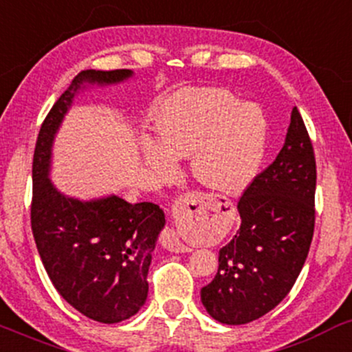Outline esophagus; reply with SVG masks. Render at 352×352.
<instances>
[{"instance_id":"1","label":"esophagus","mask_w":352,"mask_h":352,"mask_svg":"<svg viewBox=\"0 0 352 352\" xmlns=\"http://www.w3.org/2000/svg\"><path fill=\"white\" fill-rule=\"evenodd\" d=\"M186 203L189 204V199L181 201V203H177V204H186ZM163 244H164L166 250H169L173 252H188V251H191V248H188L186 244H184L183 241L179 239V234H177L176 229H173V228H168L164 231Z\"/></svg>"}]
</instances>
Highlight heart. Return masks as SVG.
<instances>
[{"instance_id":"heart-1","label":"heart","mask_w":352,"mask_h":352,"mask_svg":"<svg viewBox=\"0 0 352 352\" xmlns=\"http://www.w3.org/2000/svg\"><path fill=\"white\" fill-rule=\"evenodd\" d=\"M155 140L143 143L148 171L173 181L179 161L191 156V173L203 186L241 195L254 179L266 143L263 114L224 88H186L166 98L155 118Z\"/></svg>"}]
</instances>
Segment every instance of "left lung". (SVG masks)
<instances>
[{
  "instance_id": "1",
  "label": "left lung",
  "mask_w": 352,
  "mask_h": 352,
  "mask_svg": "<svg viewBox=\"0 0 352 352\" xmlns=\"http://www.w3.org/2000/svg\"><path fill=\"white\" fill-rule=\"evenodd\" d=\"M314 192L313 144L294 106L283 149L241 196L239 231L219 250L218 272L201 289L212 319L246 324L286 298L309 252Z\"/></svg>"
}]
</instances>
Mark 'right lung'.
<instances>
[{"instance_id":"right-lung-1","label":"right lung","mask_w":352,"mask_h":352,"mask_svg":"<svg viewBox=\"0 0 352 352\" xmlns=\"http://www.w3.org/2000/svg\"><path fill=\"white\" fill-rule=\"evenodd\" d=\"M133 76L131 69L81 71L46 116L33 157L31 229L43 266L66 302L104 324L129 319L146 302V276L164 212L157 204H131L116 195H65L51 181V161L54 138L74 98Z\"/></svg>"}]
</instances>
